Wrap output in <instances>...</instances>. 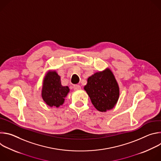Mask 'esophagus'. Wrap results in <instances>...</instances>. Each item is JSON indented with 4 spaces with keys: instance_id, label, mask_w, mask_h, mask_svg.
Returning <instances> with one entry per match:
<instances>
[{
    "instance_id": "1",
    "label": "esophagus",
    "mask_w": 161,
    "mask_h": 161,
    "mask_svg": "<svg viewBox=\"0 0 161 161\" xmlns=\"http://www.w3.org/2000/svg\"><path fill=\"white\" fill-rule=\"evenodd\" d=\"M73 89L75 90H80L81 89V86L79 85H75L73 86Z\"/></svg>"
}]
</instances>
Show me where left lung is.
<instances>
[{
    "mask_svg": "<svg viewBox=\"0 0 161 161\" xmlns=\"http://www.w3.org/2000/svg\"><path fill=\"white\" fill-rule=\"evenodd\" d=\"M84 89L94 107L101 112L113 108L119 99L118 83L112 72L108 69L89 77Z\"/></svg>",
    "mask_w": 161,
    "mask_h": 161,
    "instance_id": "left-lung-1",
    "label": "left lung"
}]
</instances>
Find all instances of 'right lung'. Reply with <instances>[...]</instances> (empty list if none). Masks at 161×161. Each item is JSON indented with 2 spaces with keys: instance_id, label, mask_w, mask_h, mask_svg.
Wrapping results in <instances>:
<instances>
[{
  "instance_id": "obj_1",
  "label": "right lung",
  "mask_w": 161,
  "mask_h": 161,
  "mask_svg": "<svg viewBox=\"0 0 161 161\" xmlns=\"http://www.w3.org/2000/svg\"><path fill=\"white\" fill-rule=\"evenodd\" d=\"M69 92L68 86L61 85L60 77L55 71L48 72L46 75L42 90V97L48 106L57 108L64 102V98Z\"/></svg>"
}]
</instances>
